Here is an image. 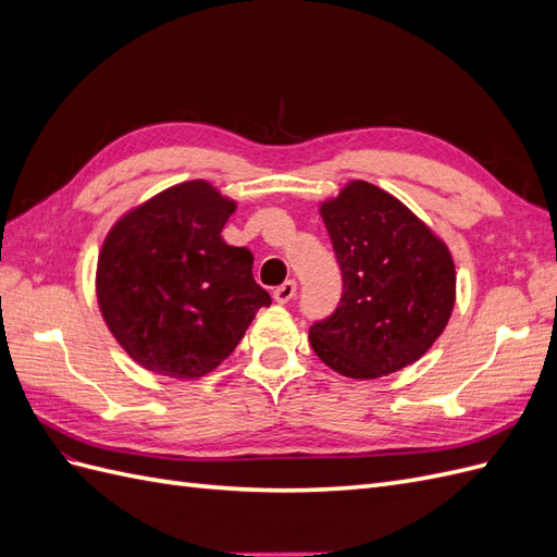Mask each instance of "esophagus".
I'll list each match as a JSON object with an SVG mask.
<instances>
[{"instance_id":"34e87169","label":"esophagus","mask_w":557,"mask_h":557,"mask_svg":"<svg viewBox=\"0 0 557 557\" xmlns=\"http://www.w3.org/2000/svg\"><path fill=\"white\" fill-rule=\"evenodd\" d=\"M295 293H297V283L285 281L278 285V288H274V299L278 301V305H288V301L295 297Z\"/></svg>"}]
</instances>
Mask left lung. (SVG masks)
Here are the masks:
<instances>
[{
	"label": "left lung",
	"instance_id": "left-lung-1",
	"mask_svg": "<svg viewBox=\"0 0 557 557\" xmlns=\"http://www.w3.org/2000/svg\"><path fill=\"white\" fill-rule=\"evenodd\" d=\"M344 290L313 320L315 356L350 379H376L416 362L448 323L455 267L448 248L393 195L352 181L323 205Z\"/></svg>",
	"mask_w": 557,
	"mask_h": 557
}]
</instances>
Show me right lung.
I'll use <instances>...</instances> for the list:
<instances>
[{
  "instance_id": "add662e5",
  "label": "right lung",
  "mask_w": 557,
  "mask_h": 557,
  "mask_svg": "<svg viewBox=\"0 0 557 557\" xmlns=\"http://www.w3.org/2000/svg\"><path fill=\"white\" fill-rule=\"evenodd\" d=\"M234 201L205 181L181 183L125 215L97 264L99 309L141 367L174 379L209 374L272 297L252 256L227 246Z\"/></svg>"
}]
</instances>
